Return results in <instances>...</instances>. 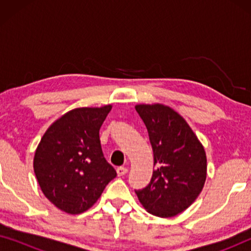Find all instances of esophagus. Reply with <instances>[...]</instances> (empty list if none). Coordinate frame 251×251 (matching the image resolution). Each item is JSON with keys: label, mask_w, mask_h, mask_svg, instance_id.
Instances as JSON below:
<instances>
[{"label": "esophagus", "mask_w": 251, "mask_h": 251, "mask_svg": "<svg viewBox=\"0 0 251 251\" xmlns=\"http://www.w3.org/2000/svg\"><path fill=\"white\" fill-rule=\"evenodd\" d=\"M116 173H118L119 176H125V175L128 173V169H126V167H119L118 169H116Z\"/></svg>", "instance_id": "34e87169"}]
</instances>
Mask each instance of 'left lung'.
Wrapping results in <instances>:
<instances>
[{"label": "left lung", "instance_id": "left-lung-1", "mask_svg": "<svg viewBox=\"0 0 251 251\" xmlns=\"http://www.w3.org/2000/svg\"><path fill=\"white\" fill-rule=\"evenodd\" d=\"M154 154L152 179L135 190L140 203L157 217H174L195 201L207 177L202 144L187 122L168 106L137 105Z\"/></svg>", "mask_w": 251, "mask_h": 251}]
</instances>
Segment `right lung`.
<instances>
[{
  "label": "right lung",
  "mask_w": 251,
  "mask_h": 251,
  "mask_svg": "<svg viewBox=\"0 0 251 251\" xmlns=\"http://www.w3.org/2000/svg\"><path fill=\"white\" fill-rule=\"evenodd\" d=\"M112 106L75 108L44 133L34 156V173L51 203L67 214L92 207L116 171L102 154L99 129Z\"/></svg>",
  "instance_id": "1"
}]
</instances>
